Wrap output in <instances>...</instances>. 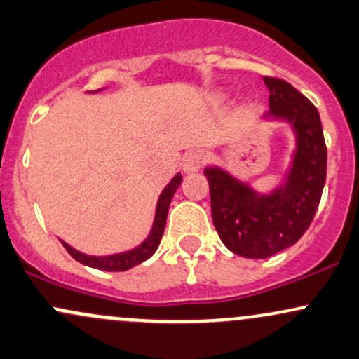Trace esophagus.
<instances>
[{
	"label": "esophagus",
	"mask_w": 359,
	"mask_h": 359,
	"mask_svg": "<svg viewBox=\"0 0 359 359\" xmlns=\"http://www.w3.org/2000/svg\"><path fill=\"white\" fill-rule=\"evenodd\" d=\"M206 161L205 154L200 153V151H195V153H189L187 158H184V171L187 172H196L203 168Z\"/></svg>",
	"instance_id": "1"
}]
</instances>
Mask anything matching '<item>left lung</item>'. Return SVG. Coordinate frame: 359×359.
I'll use <instances>...</instances> for the list:
<instances>
[{"mask_svg": "<svg viewBox=\"0 0 359 359\" xmlns=\"http://www.w3.org/2000/svg\"><path fill=\"white\" fill-rule=\"evenodd\" d=\"M264 82L271 90L264 117L285 119L297 136L284 187L262 196L220 168H205L215 229L229 250L247 259H267L294 245L309 229L326 183L327 147L318 109L285 80Z\"/></svg>", "mask_w": 359, "mask_h": 359, "instance_id": "1", "label": "left lung"}]
</instances>
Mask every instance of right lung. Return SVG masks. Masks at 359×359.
Masks as SVG:
<instances>
[{
	"label": "right lung",
	"instance_id": "right-lung-1",
	"mask_svg": "<svg viewBox=\"0 0 359 359\" xmlns=\"http://www.w3.org/2000/svg\"><path fill=\"white\" fill-rule=\"evenodd\" d=\"M181 180L183 176L176 175L175 178L171 180V183L168 184L166 188L163 189L161 196L158 200V208H156V218H154V225L151 229L149 237H147L141 245L133 248L129 252H122V254H114V255H107V257H94V255H86L82 252L75 250L72 248L69 243L62 242V245L65 247V250L74 257L75 260L83 265H88V267L99 269V271H107V272H122V271H129L133 269L134 265L144 262V260L149 259L151 255L158 250L159 242H161L164 226H166V217H168V210H170V203L172 200V195L176 193V189L181 184Z\"/></svg>",
	"mask_w": 359,
	"mask_h": 359
}]
</instances>
